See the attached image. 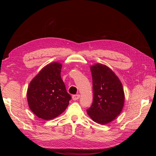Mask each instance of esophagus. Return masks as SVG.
Instances as JSON below:
<instances>
[{
	"mask_svg": "<svg viewBox=\"0 0 156 156\" xmlns=\"http://www.w3.org/2000/svg\"><path fill=\"white\" fill-rule=\"evenodd\" d=\"M79 98H80V95H79V94H76V95H73V96H72V99H73V100L74 101L79 100Z\"/></svg>",
	"mask_w": 156,
	"mask_h": 156,
	"instance_id": "esophagus-1",
	"label": "esophagus"
}]
</instances>
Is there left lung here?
Returning <instances> with one entry per match:
<instances>
[{"mask_svg": "<svg viewBox=\"0 0 156 156\" xmlns=\"http://www.w3.org/2000/svg\"><path fill=\"white\" fill-rule=\"evenodd\" d=\"M90 70L94 98L87 111L94 122L106 124L115 119L123 108V87L119 77L106 66L96 64Z\"/></svg>", "mask_w": 156, "mask_h": 156, "instance_id": "8db88e82", "label": "left lung"}]
</instances>
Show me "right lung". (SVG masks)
Masks as SVG:
<instances>
[{
	"mask_svg": "<svg viewBox=\"0 0 156 156\" xmlns=\"http://www.w3.org/2000/svg\"><path fill=\"white\" fill-rule=\"evenodd\" d=\"M61 68L62 65L58 62L47 65L29 84L28 103L40 119H55L66 110L72 99L61 78Z\"/></svg>",
	"mask_w": 156,
	"mask_h": 156,
	"instance_id": "obj_1",
	"label": "right lung"
}]
</instances>
